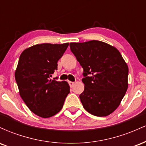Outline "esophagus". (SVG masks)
<instances>
[{
	"label": "esophagus",
	"mask_w": 146,
	"mask_h": 146,
	"mask_svg": "<svg viewBox=\"0 0 146 146\" xmlns=\"http://www.w3.org/2000/svg\"><path fill=\"white\" fill-rule=\"evenodd\" d=\"M68 84H69L70 87H73L74 86L75 82H68Z\"/></svg>",
	"instance_id": "1"
}]
</instances>
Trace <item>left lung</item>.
<instances>
[{
    "mask_svg": "<svg viewBox=\"0 0 146 146\" xmlns=\"http://www.w3.org/2000/svg\"><path fill=\"white\" fill-rule=\"evenodd\" d=\"M84 69V90L80 95L87 112L98 117L113 113L128 89V66L115 46L102 41L71 42Z\"/></svg>",
    "mask_w": 146,
    "mask_h": 146,
    "instance_id": "left-lung-1",
    "label": "left lung"
}]
</instances>
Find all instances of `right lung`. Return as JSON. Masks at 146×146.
Returning a JSON list of instances; mask_svg holds the SVG:
<instances>
[{
  "label": "right lung",
  "instance_id": "add662e5",
  "mask_svg": "<svg viewBox=\"0 0 146 146\" xmlns=\"http://www.w3.org/2000/svg\"><path fill=\"white\" fill-rule=\"evenodd\" d=\"M68 43L33 45L22 52L15 71L19 93L31 112L48 118L61 110L70 86L50 77L58 68Z\"/></svg>",
  "mask_w": 146,
  "mask_h": 146
}]
</instances>
